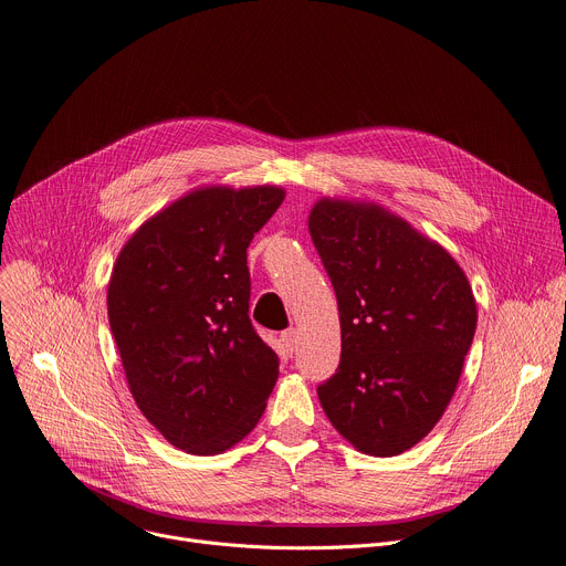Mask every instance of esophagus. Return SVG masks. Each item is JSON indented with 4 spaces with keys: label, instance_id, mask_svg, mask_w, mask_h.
I'll return each instance as SVG.
<instances>
[{
    "label": "esophagus",
    "instance_id": "34e87169",
    "mask_svg": "<svg viewBox=\"0 0 566 566\" xmlns=\"http://www.w3.org/2000/svg\"><path fill=\"white\" fill-rule=\"evenodd\" d=\"M281 342L285 346V352L292 356L296 352V344H298V333L294 328H287L281 333Z\"/></svg>",
    "mask_w": 566,
    "mask_h": 566
}]
</instances>
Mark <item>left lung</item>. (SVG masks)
Masks as SVG:
<instances>
[{"mask_svg": "<svg viewBox=\"0 0 566 566\" xmlns=\"http://www.w3.org/2000/svg\"><path fill=\"white\" fill-rule=\"evenodd\" d=\"M333 283L342 358L319 403L358 451L392 458L434 428L455 395L478 311L453 255L369 201L322 197L308 217Z\"/></svg>", "mask_w": 566, "mask_h": 566, "instance_id": "1", "label": "left lung"}]
</instances>
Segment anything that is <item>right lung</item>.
I'll list each match as a JSON object with an SVG mask.
<instances>
[{
	"label": "right lung",
	"instance_id": "1",
	"mask_svg": "<svg viewBox=\"0 0 566 566\" xmlns=\"http://www.w3.org/2000/svg\"><path fill=\"white\" fill-rule=\"evenodd\" d=\"M276 186L197 188L126 240L108 322L128 389L163 438L217 455L255 428L279 356L249 319L247 247L283 203Z\"/></svg>",
	"mask_w": 566,
	"mask_h": 566
}]
</instances>
